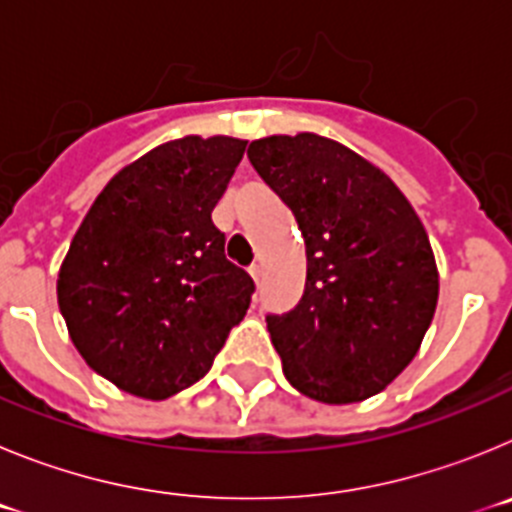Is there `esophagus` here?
I'll return each instance as SVG.
<instances>
[{
	"instance_id": "1",
	"label": "esophagus",
	"mask_w": 512,
	"mask_h": 512,
	"mask_svg": "<svg viewBox=\"0 0 512 512\" xmlns=\"http://www.w3.org/2000/svg\"><path fill=\"white\" fill-rule=\"evenodd\" d=\"M248 271H251V277H253V282H256V284H259L261 277H264V266H261V264H251V269H248Z\"/></svg>"
}]
</instances>
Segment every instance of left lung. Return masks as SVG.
I'll use <instances>...</instances> for the list:
<instances>
[{
	"mask_svg": "<svg viewBox=\"0 0 512 512\" xmlns=\"http://www.w3.org/2000/svg\"><path fill=\"white\" fill-rule=\"evenodd\" d=\"M248 158L305 238L302 300L266 315L284 377L328 405L377 395L418 354L436 312L420 217L390 176L323 135L253 140Z\"/></svg>",
	"mask_w": 512,
	"mask_h": 512,
	"instance_id": "1",
	"label": "left lung"
}]
</instances>
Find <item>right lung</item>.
Instances as JSON below:
<instances>
[{"label":"right lung","mask_w":512,"mask_h":512,"mask_svg":"<svg viewBox=\"0 0 512 512\" xmlns=\"http://www.w3.org/2000/svg\"><path fill=\"white\" fill-rule=\"evenodd\" d=\"M246 140L187 138L115 174L58 271V307L94 372L166 400L210 372L251 305L253 279L225 259L212 210Z\"/></svg>","instance_id":"right-lung-1"}]
</instances>
